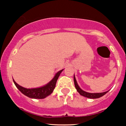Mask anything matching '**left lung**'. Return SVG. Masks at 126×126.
<instances>
[{"instance_id":"left-lung-1","label":"left lung","mask_w":126,"mask_h":126,"mask_svg":"<svg viewBox=\"0 0 126 126\" xmlns=\"http://www.w3.org/2000/svg\"><path fill=\"white\" fill-rule=\"evenodd\" d=\"M74 82L75 87H76L77 91L80 94L82 95V96H84V97H88V98H90V99L99 98V97H102V96H104V94H106L109 91H105V92L99 93H91L86 92V91L82 90V89L79 87V86L78 85L74 75Z\"/></svg>"}]
</instances>
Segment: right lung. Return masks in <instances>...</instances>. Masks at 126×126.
Masks as SVG:
<instances>
[{"mask_svg": "<svg viewBox=\"0 0 126 126\" xmlns=\"http://www.w3.org/2000/svg\"><path fill=\"white\" fill-rule=\"evenodd\" d=\"M63 71V69H62V70H60L58 71V72H57L55 76H54V77L52 79L51 81H50L46 85L39 88H25L21 87L19 85L17 84L14 80V79L13 82L16 87L18 88V90L22 94H24V95H25L27 97L33 99H44L47 96H49L53 92L55 87L56 83H57L58 77H59L61 72Z\"/></svg>", "mask_w": 126, "mask_h": 126, "instance_id": "1", "label": "right lung"}]
</instances>
